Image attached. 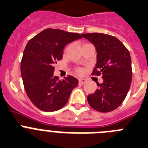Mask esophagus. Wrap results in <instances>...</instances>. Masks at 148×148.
<instances>
[{"label":"esophagus","mask_w":148,"mask_h":148,"mask_svg":"<svg viewBox=\"0 0 148 148\" xmlns=\"http://www.w3.org/2000/svg\"><path fill=\"white\" fill-rule=\"evenodd\" d=\"M87 80L86 79H79V83L81 84V85H83V84L86 83Z\"/></svg>","instance_id":"obj_1"}]
</instances>
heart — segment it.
I'll return each mask as SVG.
<instances>
[{"label":"heart","mask_w":148,"mask_h":148,"mask_svg":"<svg viewBox=\"0 0 148 148\" xmlns=\"http://www.w3.org/2000/svg\"><path fill=\"white\" fill-rule=\"evenodd\" d=\"M78 72H79V73H81V70H78Z\"/></svg>","instance_id":"obj_1"}]
</instances>
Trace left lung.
Listing matches in <instances>:
<instances>
[{"mask_svg":"<svg viewBox=\"0 0 148 148\" xmlns=\"http://www.w3.org/2000/svg\"><path fill=\"white\" fill-rule=\"evenodd\" d=\"M82 36L90 41L97 51V63L92 74L102 75L94 94L88 96L89 106L99 112L115 110L125 99L132 80L131 59L128 50L114 36L87 33Z\"/></svg>","mask_w":148,"mask_h":148,"instance_id":"8db88e82","label":"left lung"}]
</instances>
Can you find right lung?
I'll return each instance as SVG.
<instances>
[{
  "mask_svg": "<svg viewBox=\"0 0 148 148\" xmlns=\"http://www.w3.org/2000/svg\"><path fill=\"white\" fill-rule=\"evenodd\" d=\"M82 38L77 33L46 29L28 42L21 60V76L27 96L40 110L51 112L64 107L78 85V79L70 75L60 80L54 75V65L62 60L68 43Z\"/></svg>",
  "mask_w": 148,
  "mask_h": 148,
  "instance_id": "right-lung-1",
  "label": "right lung"
}]
</instances>
